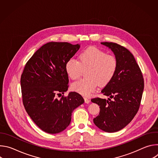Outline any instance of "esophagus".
Instances as JSON below:
<instances>
[{
	"label": "esophagus",
	"instance_id": "1",
	"mask_svg": "<svg viewBox=\"0 0 158 158\" xmlns=\"http://www.w3.org/2000/svg\"><path fill=\"white\" fill-rule=\"evenodd\" d=\"M84 99L85 102L86 104H88V103H89V102H90V100H89V99H88L87 98H86V97H84Z\"/></svg>",
	"mask_w": 158,
	"mask_h": 158
}]
</instances>
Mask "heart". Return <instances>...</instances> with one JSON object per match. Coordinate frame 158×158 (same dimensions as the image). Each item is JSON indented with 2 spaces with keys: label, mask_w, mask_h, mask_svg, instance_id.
<instances>
[{
  "label": "heart",
  "mask_w": 158,
  "mask_h": 158,
  "mask_svg": "<svg viewBox=\"0 0 158 158\" xmlns=\"http://www.w3.org/2000/svg\"><path fill=\"white\" fill-rule=\"evenodd\" d=\"M118 67L117 58L96 48L90 47L83 50L79 56V60L69 58L65 63V71L72 79H78L82 70L87 69L86 78L72 84V89L82 95L88 96L94 92L98 84L105 85L114 77Z\"/></svg>",
  "instance_id": "1"
}]
</instances>
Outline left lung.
Returning a JSON list of instances; mask_svg holds the SVG:
<instances>
[{
    "label": "left lung",
    "instance_id": "left-lung-1",
    "mask_svg": "<svg viewBox=\"0 0 158 158\" xmlns=\"http://www.w3.org/2000/svg\"><path fill=\"white\" fill-rule=\"evenodd\" d=\"M114 52L118 61L117 71L101 93L112 98H95L93 102L99 106L95 125L107 132H117L126 126L138 112L144 90V79L136 59L124 47L113 42H101Z\"/></svg>",
    "mask_w": 158,
    "mask_h": 158
}]
</instances>
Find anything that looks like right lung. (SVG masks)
Returning <instances> with one entry per match:
<instances>
[{"mask_svg":"<svg viewBox=\"0 0 158 158\" xmlns=\"http://www.w3.org/2000/svg\"><path fill=\"white\" fill-rule=\"evenodd\" d=\"M79 48V44L48 42L24 67L20 78L22 102L28 115L44 132L56 134L64 131L71 123L73 111L84 102L76 92L57 98L68 89L65 63Z\"/></svg>","mask_w":158,"mask_h":158,"instance_id":"right-lung-1","label":"right lung"}]
</instances>
